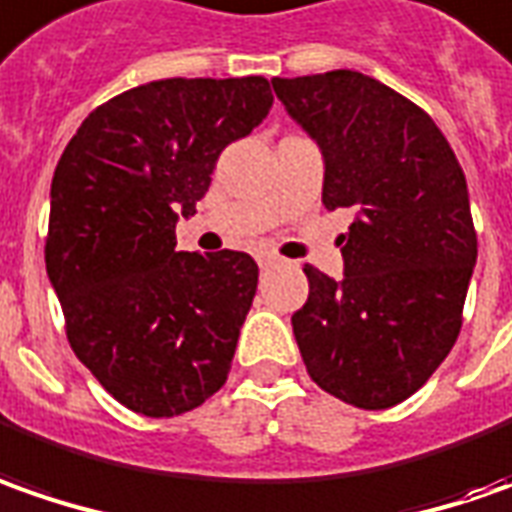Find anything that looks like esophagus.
Here are the masks:
<instances>
[{
  "instance_id": "34e87169",
  "label": "esophagus",
  "mask_w": 512,
  "mask_h": 512,
  "mask_svg": "<svg viewBox=\"0 0 512 512\" xmlns=\"http://www.w3.org/2000/svg\"><path fill=\"white\" fill-rule=\"evenodd\" d=\"M257 263H260V269H269V266H277V263H280V257L263 252V255H257Z\"/></svg>"
}]
</instances>
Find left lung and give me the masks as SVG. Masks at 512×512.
Returning a JSON list of instances; mask_svg holds the SVG:
<instances>
[{"label": "left lung", "mask_w": 512, "mask_h": 512, "mask_svg": "<svg viewBox=\"0 0 512 512\" xmlns=\"http://www.w3.org/2000/svg\"><path fill=\"white\" fill-rule=\"evenodd\" d=\"M272 87L323 152L326 209H354L343 277L306 269L294 340L331 397L391 408L428 382L462 328L476 266L465 172L431 115L371 76L331 70Z\"/></svg>", "instance_id": "8db88e82"}]
</instances>
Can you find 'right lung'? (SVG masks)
Wrapping results in <instances>:
<instances>
[{
	"instance_id": "add662e5",
	"label": "right lung",
	"mask_w": 512,
	"mask_h": 512,
	"mask_svg": "<svg viewBox=\"0 0 512 512\" xmlns=\"http://www.w3.org/2000/svg\"><path fill=\"white\" fill-rule=\"evenodd\" d=\"M272 101L263 76L150 81L87 115L59 158L47 277L70 348L135 414H186L229 377L257 263L175 252V223Z\"/></svg>"
}]
</instances>
